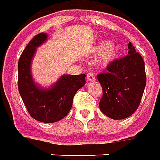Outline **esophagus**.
Segmentation results:
<instances>
[{
  "label": "esophagus",
  "instance_id": "34e87169",
  "mask_svg": "<svg viewBox=\"0 0 160 160\" xmlns=\"http://www.w3.org/2000/svg\"><path fill=\"white\" fill-rule=\"evenodd\" d=\"M87 80L88 82H93L95 80V76H94V73H92V72H88V74H87Z\"/></svg>",
  "mask_w": 160,
  "mask_h": 160
}]
</instances>
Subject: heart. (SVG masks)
I'll list each match as a JSON object with an SVG mask.
<instances>
[{"label":"heart","mask_w":160,"mask_h":160,"mask_svg":"<svg viewBox=\"0 0 160 160\" xmlns=\"http://www.w3.org/2000/svg\"><path fill=\"white\" fill-rule=\"evenodd\" d=\"M110 41H102L101 42H99L97 46L94 48V53L100 54H102L101 56V61L102 65L107 66L111 63L114 62L116 59L119 58V56L122 53V48L120 45L118 44H111Z\"/></svg>","instance_id":"1"}]
</instances>
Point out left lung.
Segmentation results:
<instances>
[{
    "label": "left lung",
    "instance_id": "8db88e82",
    "mask_svg": "<svg viewBox=\"0 0 160 160\" xmlns=\"http://www.w3.org/2000/svg\"><path fill=\"white\" fill-rule=\"evenodd\" d=\"M128 49V55L109 64L107 72L97 76L103 91L100 109L112 119L126 118L137 110L147 82L142 55L131 42Z\"/></svg>",
    "mask_w": 160,
    "mask_h": 160
}]
</instances>
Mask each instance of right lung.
Returning <instances> with one entry per match:
<instances>
[{"label":"right lung","mask_w":160,"mask_h":160,"mask_svg":"<svg viewBox=\"0 0 160 160\" xmlns=\"http://www.w3.org/2000/svg\"><path fill=\"white\" fill-rule=\"evenodd\" d=\"M47 38L46 33L37 34L23 51L18 63V88L31 117L37 121L50 123L62 119L69 113L74 95L85 84L86 75H64L47 89L36 84L31 76V60L36 48Z\"/></svg>","instance_id":"1"}]
</instances>
